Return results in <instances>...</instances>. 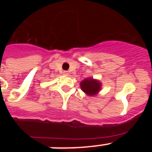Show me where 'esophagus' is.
<instances>
[{"mask_svg":"<svg viewBox=\"0 0 152 152\" xmlns=\"http://www.w3.org/2000/svg\"><path fill=\"white\" fill-rule=\"evenodd\" d=\"M63 75H68V72H66V71H64V72H63Z\"/></svg>","mask_w":152,"mask_h":152,"instance_id":"esophagus-1","label":"esophagus"}]
</instances>
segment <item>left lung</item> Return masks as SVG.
<instances>
[{
  "mask_svg": "<svg viewBox=\"0 0 152 152\" xmlns=\"http://www.w3.org/2000/svg\"><path fill=\"white\" fill-rule=\"evenodd\" d=\"M80 88L86 94L89 96H95L99 93L101 89V83L98 80L88 77L83 80L80 84Z\"/></svg>",
  "mask_w": 152,
  "mask_h": 152,
  "instance_id": "1",
  "label": "left lung"
}]
</instances>
